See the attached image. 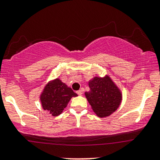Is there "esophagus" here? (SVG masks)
<instances>
[{"mask_svg":"<svg viewBox=\"0 0 160 160\" xmlns=\"http://www.w3.org/2000/svg\"><path fill=\"white\" fill-rule=\"evenodd\" d=\"M77 93H78L79 95H81L82 92L81 90H78V91H77Z\"/></svg>","mask_w":160,"mask_h":160,"instance_id":"1","label":"esophagus"}]
</instances>
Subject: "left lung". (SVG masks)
I'll use <instances>...</instances> for the list:
<instances>
[{
	"label": "left lung",
	"mask_w": 160,
	"mask_h": 160,
	"mask_svg": "<svg viewBox=\"0 0 160 160\" xmlns=\"http://www.w3.org/2000/svg\"><path fill=\"white\" fill-rule=\"evenodd\" d=\"M89 86L90 90L86 92L85 96L98 117H109L120 107L122 92L110 76L94 77L89 81Z\"/></svg>",
	"instance_id": "left-lung-1"
}]
</instances>
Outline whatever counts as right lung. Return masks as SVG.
<instances>
[{
	"instance_id": "obj_1",
	"label": "right lung",
	"mask_w": 160,
	"mask_h": 160,
	"mask_svg": "<svg viewBox=\"0 0 160 160\" xmlns=\"http://www.w3.org/2000/svg\"><path fill=\"white\" fill-rule=\"evenodd\" d=\"M76 96L78 95L71 87L59 78H56L46 84L40 95V100L42 108L56 117L63 112L71 98Z\"/></svg>"
}]
</instances>
